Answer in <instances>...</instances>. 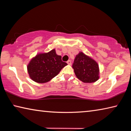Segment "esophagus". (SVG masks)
<instances>
[{"label":"esophagus","mask_w":131,"mask_h":131,"mask_svg":"<svg viewBox=\"0 0 131 131\" xmlns=\"http://www.w3.org/2000/svg\"><path fill=\"white\" fill-rule=\"evenodd\" d=\"M67 63L68 64V65H71V64H72V62H71V61L70 60H68V61H67Z\"/></svg>","instance_id":"34e87169"}]
</instances>
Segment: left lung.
Segmentation results:
<instances>
[{"label":"left lung","instance_id":"obj_1","mask_svg":"<svg viewBox=\"0 0 131 131\" xmlns=\"http://www.w3.org/2000/svg\"><path fill=\"white\" fill-rule=\"evenodd\" d=\"M72 67L76 77L84 83H94L99 79L97 63L82 52L75 57Z\"/></svg>","mask_w":131,"mask_h":131}]
</instances>
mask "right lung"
Returning a JSON list of instances; mask_svg holds the SVG:
<instances>
[{
  "mask_svg": "<svg viewBox=\"0 0 131 131\" xmlns=\"http://www.w3.org/2000/svg\"><path fill=\"white\" fill-rule=\"evenodd\" d=\"M61 58L56 54L54 49L47 53L37 55L27 67L31 79L39 83L49 81L68 65L62 61Z\"/></svg>",
  "mask_w": 131,
  "mask_h": 131,
  "instance_id": "add662e5",
  "label": "right lung"
}]
</instances>
